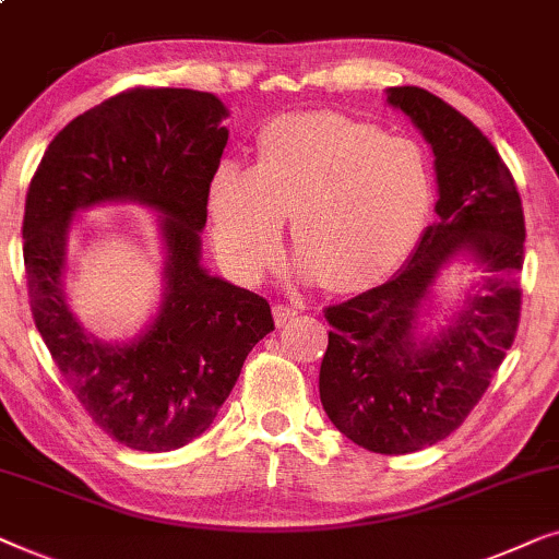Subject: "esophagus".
Instances as JSON below:
<instances>
[{
  "instance_id": "obj_1",
  "label": "esophagus",
  "mask_w": 559,
  "mask_h": 559,
  "mask_svg": "<svg viewBox=\"0 0 559 559\" xmlns=\"http://www.w3.org/2000/svg\"><path fill=\"white\" fill-rule=\"evenodd\" d=\"M272 312H274V323H277V325H287L297 318L295 305H274Z\"/></svg>"
}]
</instances>
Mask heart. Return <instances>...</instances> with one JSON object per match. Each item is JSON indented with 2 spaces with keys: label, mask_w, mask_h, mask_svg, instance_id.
<instances>
[{
  "label": "heart",
  "mask_w": 559,
  "mask_h": 559,
  "mask_svg": "<svg viewBox=\"0 0 559 559\" xmlns=\"http://www.w3.org/2000/svg\"><path fill=\"white\" fill-rule=\"evenodd\" d=\"M254 165L221 159L205 186L211 241L241 285L274 270L289 216L297 274L356 293L400 270L432 203L423 150L335 111L282 114L259 129Z\"/></svg>",
  "instance_id": "b5f03b06"
}]
</instances>
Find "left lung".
<instances>
[{
    "label": "left lung",
    "mask_w": 559,
    "mask_h": 559,
    "mask_svg": "<svg viewBox=\"0 0 559 559\" xmlns=\"http://www.w3.org/2000/svg\"><path fill=\"white\" fill-rule=\"evenodd\" d=\"M386 98L435 152L440 221L396 277L325 308L320 402L356 445L404 455L457 430L499 371L522 316L526 231L514 175L471 119L417 86L389 88ZM457 253L477 259L479 293L438 340L415 342L418 308Z\"/></svg>",
    "instance_id": "1"
}]
</instances>
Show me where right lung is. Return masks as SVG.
I'll use <instances>...</instances> for the list:
<instances>
[{
  "mask_svg": "<svg viewBox=\"0 0 559 559\" xmlns=\"http://www.w3.org/2000/svg\"><path fill=\"white\" fill-rule=\"evenodd\" d=\"M226 106L190 88H127L60 129L22 218L29 310L66 384L121 445L167 453L209 430L249 350L274 331L270 302L201 266L205 186L228 142ZM140 200L164 213L166 300L140 342L106 347L67 310L59 274L72 213Z\"/></svg>",
  "mask_w": 559,
  "mask_h": 559,
  "instance_id": "1",
  "label": "right lung"
}]
</instances>
